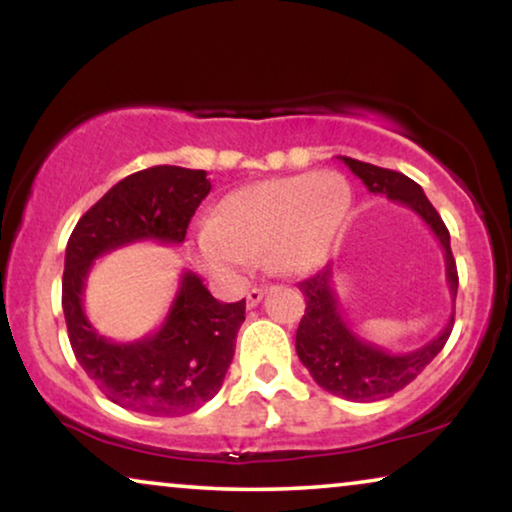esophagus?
Returning a JSON list of instances; mask_svg holds the SVG:
<instances>
[{
	"instance_id": "1",
	"label": "esophagus",
	"mask_w": 512,
	"mask_h": 512,
	"mask_svg": "<svg viewBox=\"0 0 512 512\" xmlns=\"http://www.w3.org/2000/svg\"><path fill=\"white\" fill-rule=\"evenodd\" d=\"M265 296V289H258V286H254V289L247 291V307L251 310V307H256L258 303H261Z\"/></svg>"
}]
</instances>
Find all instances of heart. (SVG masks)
<instances>
[{
  "label": "heart",
  "mask_w": 512,
  "mask_h": 512,
  "mask_svg": "<svg viewBox=\"0 0 512 512\" xmlns=\"http://www.w3.org/2000/svg\"><path fill=\"white\" fill-rule=\"evenodd\" d=\"M349 212L352 191L335 172L256 181L223 195L214 219L195 226L193 261L223 286H235L261 256L284 275H307L331 256Z\"/></svg>",
  "instance_id": "b5f03b06"
}]
</instances>
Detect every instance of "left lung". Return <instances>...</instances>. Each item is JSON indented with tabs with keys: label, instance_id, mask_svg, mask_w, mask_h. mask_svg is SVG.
Here are the masks:
<instances>
[{
	"label": "left lung",
	"instance_id": "8db88e82",
	"mask_svg": "<svg viewBox=\"0 0 512 512\" xmlns=\"http://www.w3.org/2000/svg\"><path fill=\"white\" fill-rule=\"evenodd\" d=\"M338 158L354 172V177L366 184L370 193L384 195L387 200L412 209L431 228L445 251V279L450 284L452 296L450 321L436 338L412 352L391 354L375 342L361 338L342 317L338 293L333 289V265H326L314 277L300 282L307 307L296 331L298 359L310 370L321 389L331 391L333 396L347 398V401L373 403L408 387L445 347L454 326V298H457L459 277L450 249V233H447L436 207L424 195L422 186L401 172L384 170V167L361 163V160L347 156Z\"/></svg>",
	"mask_w": 512,
	"mask_h": 512
}]
</instances>
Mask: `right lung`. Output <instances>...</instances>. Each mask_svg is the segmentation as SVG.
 I'll return each instance as SVG.
<instances>
[{"label":"right lung","instance_id":"right-lung-1","mask_svg":"<svg viewBox=\"0 0 512 512\" xmlns=\"http://www.w3.org/2000/svg\"><path fill=\"white\" fill-rule=\"evenodd\" d=\"M209 191L205 170L158 165L135 172L81 216L67 242L62 310L76 361L111 403L139 415L181 417L219 394L247 303H219L184 270L163 324L139 340L116 342L100 335L83 307L90 268L135 242L181 244Z\"/></svg>","mask_w":512,"mask_h":512}]
</instances>
